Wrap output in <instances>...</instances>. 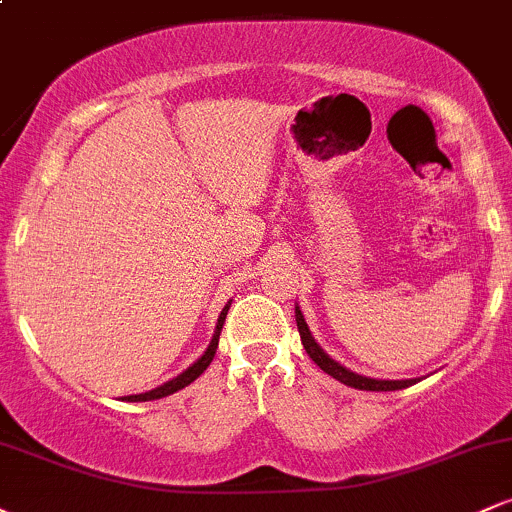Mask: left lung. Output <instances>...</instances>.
Wrapping results in <instances>:
<instances>
[{
	"label": "left lung",
	"mask_w": 512,
	"mask_h": 512,
	"mask_svg": "<svg viewBox=\"0 0 512 512\" xmlns=\"http://www.w3.org/2000/svg\"><path fill=\"white\" fill-rule=\"evenodd\" d=\"M296 325H298V332H301V342L305 346V351H308V356L313 358L317 366L325 370L327 375H332L334 380H339V383L356 387V390H366V392L404 390V387L416 383V378H411V380H378V378H368V375H358V373H354V370L344 368L342 363L334 361L330 354H325V349H322V346L315 342V337L310 334L308 322H305V317H303L298 305H296Z\"/></svg>",
	"instance_id": "8db88e82"
}]
</instances>
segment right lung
Wrapping results in <instances>:
<instances>
[{
  "label": "right lung",
  "mask_w": 512,
  "mask_h": 512,
  "mask_svg": "<svg viewBox=\"0 0 512 512\" xmlns=\"http://www.w3.org/2000/svg\"><path fill=\"white\" fill-rule=\"evenodd\" d=\"M228 308H231V301H228L226 305H223V310H221L219 320H216V330H214V337H211V342H209V346H207V351H204V354L199 356L197 361L192 363L190 368H187V370H182V373L178 375V378L168 380V383H163L161 387H156V390L142 392V395H127V397H122V399H125V402H151V399H161V397H168V395H173V392L182 390V387H187V385H190V383H195V380L199 378V375H202L204 370H207L209 363L214 361V354H216V349H219L221 327H223V322H226Z\"/></svg>",
  "instance_id": "add662e5"
}]
</instances>
